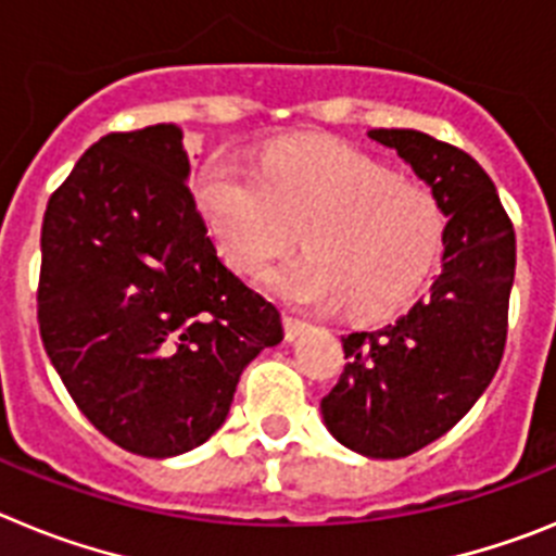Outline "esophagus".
Masks as SVG:
<instances>
[{
    "label": "esophagus",
    "instance_id": "obj_1",
    "mask_svg": "<svg viewBox=\"0 0 556 556\" xmlns=\"http://www.w3.org/2000/svg\"><path fill=\"white\" fill-rule=\"evenodd\" d=\"M306 328H308L306 320H301V317H294V314H283V333H287L289 342L301 337V333L306 331Z\"/></svg>",
    "mask_w": 556,
    "mask_h": 556
}]
</instances>
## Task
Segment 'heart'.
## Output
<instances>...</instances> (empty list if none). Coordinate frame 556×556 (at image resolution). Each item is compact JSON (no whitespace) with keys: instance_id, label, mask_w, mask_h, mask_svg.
<instances>
[{"instance_id":"1","label":"heart","mask_w":556,"mask_h":556,"mask_svg":"<svg viewBox=\"0 0 556 556\" xmlns=\"http://www.w3.org/2000/svg\"><path fill=\"white\" fill-rule=\"evenodd\" d=\"M194 203L217 248L244 275H262L292 248L306 255L273 269L269 287L298 306L345 301L353 314L404 306L443 242V211L426 186L397 180L348 144H281L262 169L217 152L203 164Z\"/></svg>"}]
</instances>
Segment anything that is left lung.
I'll use <instances>...</instances> for the list:
<instances>
[{
	"label": "left lung",
	"mask_w": 556,
	"mask_h": 556,
	"mask_svg": "<svg viewBox=\"0 0 556 556\" xmlns=\"http://www.w3.org/2000/svg\"><path fill=\"white\" fill-rule=\"evenodd\" d=\"M367 136L395 150L448 217L443 269L404 317L342 337L345 372L320 409L345 448L401 459L454 429L498 370L515 230L493 180L468 152L420 130L378 127Z\"/></svg>",
	"instance_id": "1"
}]
</instances>
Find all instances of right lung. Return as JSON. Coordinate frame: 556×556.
<instances>
[{"instance_id": "1", "label": "right lung", "mask_w": 556, "mask_h": 556, "mask_svg": "<svg viewBox=\"0 0 556 556\" xmlns=\"http://www.w3.org/2000/svg\"><path fill=\"white\" fill-rule=\"evenodd\" d=\"M178 125L108 132L49 198L38 326L83 415L139 456L198 448L281 312L230 273L189 186Z\"/></svg>"}]
</instances>
